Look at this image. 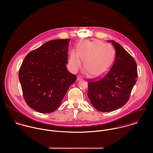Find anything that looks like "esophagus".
Segmentation results:
<instances>
[{
    "instance_id": "34e87169",
    "label": "esophagus",
    "mask_w": 153,
    "mask_h": 153,
    "mask_svg": "<svg viewBox=\"0 0 153 153\" xmlns=\"http://www.w3.org/2000/svg\"><path fill=\"white\" fill-rule=\"evenodd\" d=\"M81 80H82V78L80 76H78L77 78H76V81H81Z\"/></svg>"
}]
</instances>
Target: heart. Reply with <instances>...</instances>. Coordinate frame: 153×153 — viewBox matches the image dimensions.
Segmentation results:
<instances>
[{
  "label": "heart",
  "instance_id": "obj_1",
  "mask_svg": "<svg viewBox=\"0 0 153 153\" xmlns=\"http://www.w3.org/2000/svg\"><path fill=\"white\" fill-rule=\"evenodd\" d=\"M114 57V49L109 44L99 40L84 42L78 45L77 52H70L68 67L71 72L76 73L83 61L86 73L94 78H100L109 71Z\"/></svg>",
  "mask_w": 153,
  "mask_h": 153
}]
</instances>
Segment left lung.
<instances>
[{"label":"left lung","instance_id":"8db88e82","mask_svg":"<svg viewBox=\"0 0 153 153\" xmlns=\"http://www.w3.org/2000/svg\"><path fill=\"white\" fill-rule=\"evenodd\" d=\"M108 42L113 44L115 49L114 63L104 78L88 83L91 103L101 112H111L124 106L138 76L137 64L131 55L114 41Z\"/></svg>","mask_w":153,"mask_h":153}]
</instances>
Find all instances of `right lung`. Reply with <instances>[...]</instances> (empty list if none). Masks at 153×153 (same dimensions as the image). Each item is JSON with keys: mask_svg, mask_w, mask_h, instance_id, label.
Returning <instances> with one entry per match:
<instances>
[{"mask_svg": "<svg viewBox=\"0 0 153 153\" xmlns=\"http://www.w3.org/2000/svg\"><path fill=\"white\" fill-rule=\"evenodd\" d=\"M70 39H54L30 52L19 72L23 98L32 109L51 113L60 105L76 75L70 73L68 49Z\"/></svg>", "mask_w": 153, "mask_h": 153, "instance_id": "right-lung-1", "label": "right lung"}]
</instances>
